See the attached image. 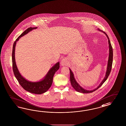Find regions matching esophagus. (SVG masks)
<instances>
[{
  "instance_id": "esophagus-1",
  "label": "esophagus",
  "mask_w": 126,
  "mask_h": 126,
  "mask_svg": "<svg viewBox=\"0 0 126 126\" xmlns=\"http://www.w3.org/2000/svg\"><path fill=\"white\" fill-rule=\"evenodd\" d=\"M61 64L62 66H67L68 64V61L66 59L63 58L61 62Z\"/></svg>"
}]
</instances>
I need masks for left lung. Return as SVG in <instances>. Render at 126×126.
<instances>
[{"label": "left lung", "mask_w": 126, "mask_h": 126, "mask_svg": "<svg viewBox=\"0 0 126 126\" xmlns=\"http://www.w3.org/2000/svg\"><path fill=\"white\" fill-rule=\"evenodd\" d=\"M98 31H100L101 32H104V34H105V35L107 37L108 39V43H109V58H108V64H107V69H106V74H105V76L104 77V79H103V80L101 81L100 84L99 85V86H97V87L95 89H94L93 90H87L83 88L82 87L80 86L79 84L77 83L76 81V79L74 77V75L73 74V73L71 71V70L69 69V71H70V83L73 86V87L75 89V90L79 92L80 93H82V94H88V93H91L94 92L95 91L97 90L98 88H99L104 83L106 80V79H107L108 76L110 75V74L112 68V62H113V49H112V47L111 46V45L110 42V40L109 39V38L108 37L107 34L104 32H103V31L100 30L99 29H97Z\"/></svg>", "instance_id": "obj_1"}]
</instances>
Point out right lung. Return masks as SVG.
I'll return each mask as SVG.
<instances>
[{
  "label": "right lung",
  "instance_id": "add662e5",
  "mask_svg": "<svg viewBox=\"0 0 126 126\" xmlns=\"http://www.w3.org/2000/svg\"><path fill=\"white\" fill-rule=\"evenodd\" d=\"M36 29H37V27L29 28V29H26L25 31L22 32L16 40L13 46L12 59L13 70L15 76L22 88L29 93L37 94H41L46 93L50 88L53 82L54 74L59 68V62H58L53 66L42 79L38 81L32 82L26 79L21 75L16 64L15 56V48L16 42L22 37L28 33L32 30Z\"/></svg>",
  "mask_w": 126,
  "mask_h": 126
}]
</instances>
